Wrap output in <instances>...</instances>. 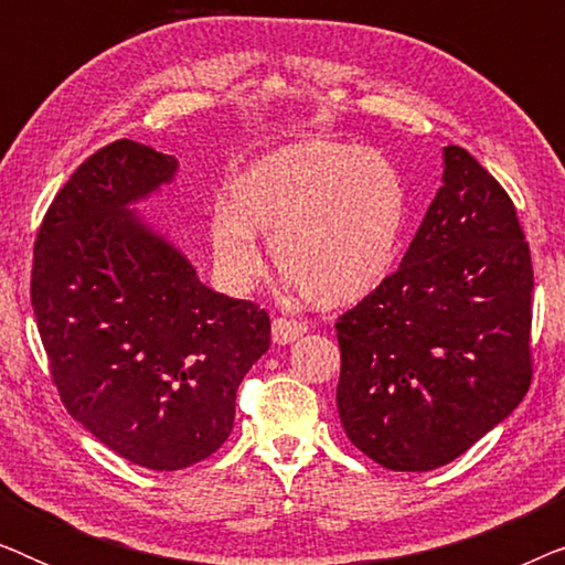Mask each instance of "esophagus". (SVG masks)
<instances>
[{
	"instance_id": "1",
	"label": "esophagus",
	"mask_w": 565,
	"mask_h": 565,
	"mask_svg": "<svg viewBox=\"0 0 565 565\" xmlns=\"http://www.w3.org/2000/svg\"><path fill=\"white\" fill-rule=\"evenodd\" d=\"M303 334H306V323L303 321L285 319V316H280V319L273 321V342L275 344H290Z\"/></svg>"
}]
</instances>
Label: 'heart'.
<instances>
[{
    "label": "heart",
    "mask_w": 565,
    "mask_h": 565,
    "mask_svg": "<svg viewBox=\"0 0 565 565\" xmlns=\"http://www.w3.org/2000/svg\"><path fill=\"white\" fill-rule=\"evenodd\" d=\"M408 221L404 177L391 159L352 143L282 146L228 184V211L211 223L213 254L231 282L259 269L252 231L308 303L337 308L367 298L396 265Z\"/></svg>",
    "instance_id": "1"
}]
</instances>
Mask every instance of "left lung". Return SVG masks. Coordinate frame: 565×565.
I'll return each instance as SVG.
<instances>
[{"instance_id": "obj_1", "label": "left lung", "mask_w": 565, "mask_h": 565, "mask_svg": "<svg viewBox=\"0 0 565 565\" xmlns=\"http://www.w3.org/2000/svg\"><path fill=\"white\" fill-rule=\"evenodd\" d=\"M443 159L401 267L337 321L347 437L408 473L460 458L532 381V259L514 203L466 149Z\"/></svg>"}]
</instances>
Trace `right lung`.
I'll use <instances>...</instances> for the list:
<instances>
[{
	"instance_id": "1",
	"label": "right lung",
	"mask_w": 565,
	"mask_h": 565,
	"mask_svg": "<svg viewBox=\"0 0 565 565\" xmlns=\"http://www.w3.org/2000/svg\"><path fill=\"white\" fill-rule=\"evenodd\" d=\"M177 159L115 141L53 198L35 238L33 303L66 412L136 466L182 470L234 429L236 391L269 350V316L200 282L130 205Z\"/></svg>"
}]
</instances>
